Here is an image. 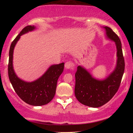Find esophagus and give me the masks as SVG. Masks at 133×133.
Listing matches in <instances>:
<instances>
[{
	"mask_svg": "<svg viewBox=\"0 0 133 133\" xmlns=\"http://www.w3.org/2000/svg\"><path fill=\"white\" fill-rule=\"evenodd\" d=\"M65 67L66 69H70V70H74V64L71 61L66 62L65 63Z\"/></svg>",
	"mask_w": 133,
	"mask_h": 133,
	"instance_id": "34e87169",
	"label": "esophagus"
}]
</instances>
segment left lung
<instances>
[{
	"label": "left lung",
	"mask_w": 133,
	"mask_h": 133,
	"mask_svg": "<svg viewBox=\"0 0 133 133\" xmlns=\"http://www.w3.org/2000/svg\"><path fill=\"white\" fill-rule=\"evenodd\" d=\"M104 28L107 37L115 42L116 45L117 61L115 70L103 81L94 79L81 66H77L75 74L76 97L82 104L92 108L105 105L115 95L121 85L125 70V61L121 40L112 29L108 26Z\"/></svg>",
	"instance_id": "8db88e82"
}]
</instances>
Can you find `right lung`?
Returning <instances> with one entry per match:
<instances>
[{"label":"right lung","instance_id":"right-lung-1","mask_svg":"<svg viewBox=\"0 0 133 133\" xmlns=\"http://www.w3.org/2000/svg\"><path fill=\"white\" fill-rule=\"evenodd\" d=\"M35 26L28 25L22 29L11 44L9 51L8 77L14 91L25 103L33 106H42L48 103L56 93L57 80L64 69V63L51 66L46 72L36 81L26 82L16 75L12 67V55L14 46L22 34L32 31Z\"/></svg>","mask_w":133,"mask_h":133}]
</instances>
